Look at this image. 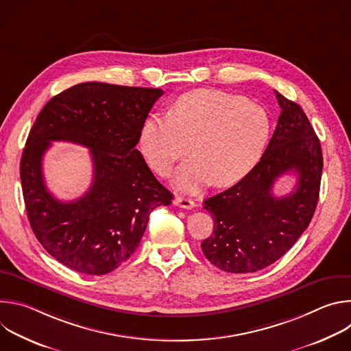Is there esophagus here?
I'll use <instances>...</instances> for the list:
<instances>
[{
  "label": "esophagus",
  "instance_id": "34e87169",
  "mask_svg": "<svg viewBox=\"0 0 351 351\" xmlns=\"http://www.w3.org/2000/svg\"><path fill=\"white\" fill-rule=\"evenodd\" d=\"M173 204H175V206H179L180 208H186V210H191V208L195 206L193 199L186 198V197H182V195H178V197L173 199Z\"/></svg>",
  "mask_w": 351,
  "mask_h": 351
}]
</instances>
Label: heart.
<instances>
[{
	"instance_id": "obj_1",
	"label": "heart",
	"mask_w": 351,
	"mask_h": 351,
	"mask_svg": "<svg viewBox=\"0 0 351 351\" xmlns=\"http://www.w3.org/2000/svg\"><path fill=\"white\" fill-rule=\"evenodd\" d=\"M271 136L267 110L252 99L202 88L180 95L169 115L148 117L140 130V152L160 176L194 156L176 172L175 183L197 191L208 182L230 186L260 161Z\"/></svg>"
}]
</instances>
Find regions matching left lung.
<instances>
[{
	"label": "left lung",
	"mask_w": 351,
	"mask_h": 351,
	"mask_svg": "<svg viewBox=\"0 0 351 351\" xmlns=\"http://www.w3.org/2000/svg\"><path fill=\"white\" fill-rule=\"evenodd\" d=\"M275 97L282 111L260 162L204 202L214 232L202 250L225 272H257L274 264L307 229L317 208L324 167L319 138L302 107L278 91ZM286 171L298 175V184L275 197L273 183Z\"/></svg>",
	"instance_id": "left-lung-1"
}]
</instances>
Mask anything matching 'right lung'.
Segmentation results:
<instances>
[{"instance_id":"1","label":"right lung","mask_w":351,"mask_h":351,"mask_svg":"<svg viewBox=\"0 0 351 351\" xmlns=\"http://www.w3.org/2000/svg\"><path fill=\"white\" fill-rule=\"evenodd\" d=\"M161 88L99 82L76 84L40 111L26 140L21 180L33 233L49 256L86 275H106L137 248L153 210L173 194L147 167L136 144ZM51 141L90 148L93 182L73 202L47 191L42 157Z\"/></svg>"}]
</instances>
